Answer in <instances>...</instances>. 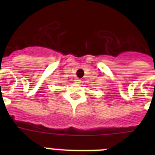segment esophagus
<instances>
[{"label": "esophagus", "mask_w": 155, "mask_h": 155, "mask_svg": "<svg viewBox=\"0 0 155 155\" xmlns=\"http://www.w3.org/2000/svg\"><path fill=\"white\" fill-rule=\"evenodd\" d=\"M80 82H81L80 79H78V78L75 79V83H76V84H79V83H80Z\"/></svg>", "instance_id": "34e87169"}]
</instances>
